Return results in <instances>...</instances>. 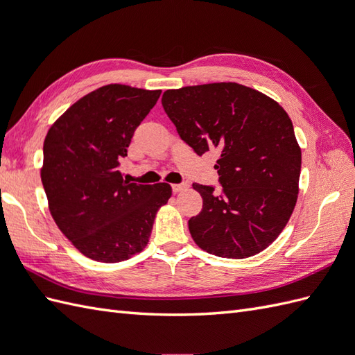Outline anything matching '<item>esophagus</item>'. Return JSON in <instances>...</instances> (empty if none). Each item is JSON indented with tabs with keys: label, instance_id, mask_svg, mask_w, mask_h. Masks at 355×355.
Returning <instances> with one entry per match:
<instances>
[{
	"label": "esophagus",
	"instance_id": "1",
	"mask_svg": "<svg viewBox=\"0 0 355 355\" xmlns=\"http://www.w3.org/2000/svg\"><path fill=\"white\" fill-rule=\"evenodd\" d=\"M187 188H188V184H173V185H171V189H173V192L185 191Z\"/></svg>",
	"mask_w": 355,
	"mask_h": 355
}]
</instances>
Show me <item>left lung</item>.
<instances>
[{"instance_id": "8db88e82", "label": "left lung", "mask_w": 355, "mask_h": 355, "mask_svg": "<svg viewBox=\"0 0 355 355\" xmlns=\"http://www.w3.org/2000/svg\"><path fill=\"white\" fill-rule=\"evenodd\" d=\"M163 108L197 155L216 148L220 191L194 184L202 209L188 222L198 247L244 259L270 245L292 216L302 157L292 120L271 98L237 83L163 94Z\"/></svg>"}]
</instances>
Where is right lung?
<instances>
[{"label":"right lung","mask_w":355,"mask_h":355,"mask_svg":"<svg viewBox=\"0 0 355 355\" xmlns=\"http://www.w3.org/2000/svg\"><path fill=\"white\" fill-rule=\"evenodd\" d=\"M161 90L110 84L85 94L50 127L41 180L63 235L93 261L115 263L142 252L168 184L123 179L121 158Z\"/></svg>","instance_id":"right-lung-1"}]
</instances>
